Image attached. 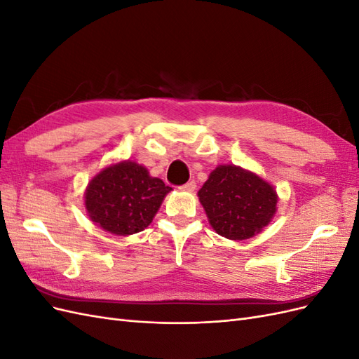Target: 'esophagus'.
<instances>
[{
    "label": "esophagus",
    "mask_w": 359,
    "mask_h": 359,
    "mask_svg": "<svg viewBox=\"0 0 359 359\" xmlns=\"http://www.w3.org/2000/svg\"><path fill=\"white\" fill-rule=\"evenodd\" d=\"M194 189H196V182L194 181H189L187 184H184V186L181 187V190H184V191H194Z\"/></svg>",
    "instance_id": "34e87169"
}]
</instances>
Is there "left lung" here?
<instances>
[{
    "mask_svg": "<svg viewBox=\"0 0 359 359\" xmlns=\"http://www.w3.org/2000/svg\"><path fill=\"white\" fill-rule=\"evenodd\" d=\"M212 229L232 241L253 238L277 212L274 186L256 172L235 165H219L198 191Z\"/></svg>",
    "mask_w": 359,
    "mask_h": 359,
    "instance_id": "left-lung-1",
    "label": "left lung"
}]
</instances>
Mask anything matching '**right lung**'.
I'll use <instances>...</instances> for the list:
<instances>
[{
    "label": "right lung",
    "instance_id": "obj_1",
    "mask_svg": "<svg viewBox=\"0 0 359 359\" xmlns=\"http://www.w3.org/2000/svg\"><path fill=\"white\" fill-rule=\"evenodd\" d=\"M172 191L160 178L133 160L115 161L91 178L83 193L85 210L100 229L128 236L153 222L166 194Z\"/></svg>",
    "mask_w": 359,
    "mask_h": 359
}]
</instances>
